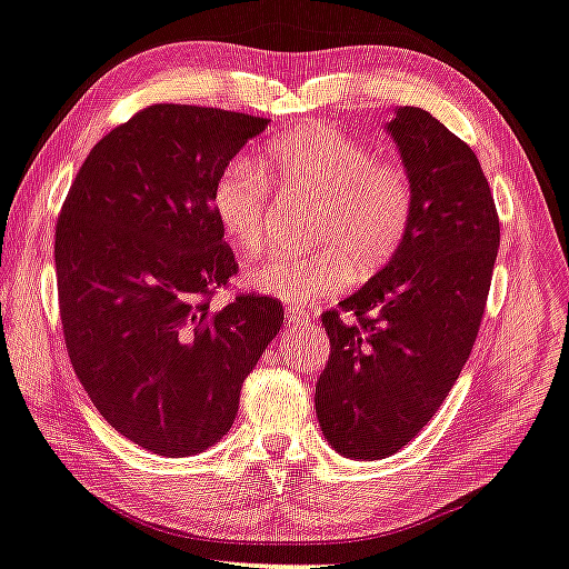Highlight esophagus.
<instances>
[{
  "label": "esophagus",
  "mask_w": 569,
  "mask_h": 569,
  "mask_svg": "<svg viewBox=\"0 0 569 569\" xmlns=\"http://www.w3.org/2000/svg\"><path fill=\"white\" fill-rule=\"evenodd\" d=\"M284 318H287V322H292V326H300V322H308L310 320V312L305 310V308H300V305H287Z\"/></svg>",
  "instance_id": "esophagus-1"
}]
</instances>
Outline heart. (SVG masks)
I'll use <instances>...</instances> for the list:
<instances>
[{"label": "heart", "instance_id": "obj_1", "mask_svg": "<svg viewBox=\"0 0 569 569\" xmlns=\"http://www.w3.org/2000/svg\"><path fill=\"white\" fill-rule=\"evenodd\" d=\"M312 200L315 254H274L243 274V282L287 305H312L371 277L405 247L417 213L415 180L405 164L376 160L371 147L336 127L312 124L277 137L264 164L233 157L218 172L211 208L226 241L241 254L264 249L274 221V193Z\"/></svg>", "mask_w": 569, "mask_h": 569}]
</instances>
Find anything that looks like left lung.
<instances>
[{"label":"left lung","instance_id":"obj_1","mask_svg":"<svg viewBox=\"0 0 569 569\" xmlns=\"http://www.w3.org/2000/svg\"><path fill=\"white\" fill-rule=\"evenodd\" d=\"M387 132L417 190L405 247L322 315L330 358L315 387L340 456L381 460L430 422L473 351L501 241L476 152L430 111L399 107Z\"/></svg>","mask_w":569,"mask_h":569}]
</instances>
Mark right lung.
Returning a JSON list of instances; mask_svg holds the SVG:
<instances>
[{
	"instance_id": "obj_1",
	"label": "right lung",
	"mask_w": 569,
	"mask_h": 569,
	"mask_svg": "<svg viewBox=\"0 0 569 569\" xmlns=\"http://www.w3.org/2000/svg\"><path fill=\"white\" fill-rule=\"evenodd\" d=\"M269 119L154 103L101 139L56 226L60 320L101 417L139 448L186 458L231 430L241 383L284 320L272 297L211 295L239 272L211 190Z\"/></svg>"
}]
</instances>
